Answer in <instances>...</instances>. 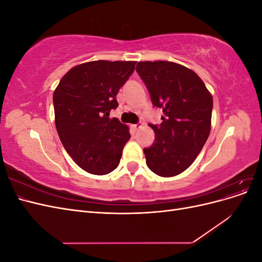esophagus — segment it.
I'll list each match as a JSON object with an SVG mask.
<instances>
[{"instance_id":"esophagus-1","label":"esophagus","mask_w":262,"mask_h":262,"mask_svg":"<svg viewBox=\"0 0 262 262\" xmlns=\"http://www.w3.org/2000/svg\"><path fill=\"white\" fill-rule=\"evenodd\" d=\"M142 128V123H138V124H133L132 125V129L134 130V131H137V130H139V129H141Z\"/></svg>"}]
</instances>
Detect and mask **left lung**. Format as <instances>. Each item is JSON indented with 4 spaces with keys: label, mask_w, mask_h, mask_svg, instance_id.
<instances>
[{
    "label": "left lung",
    "mask_w": 262,
    "mask_h": 262,
    "mask_svg": "<svg viewBox=\"0 0 262 262\" xmlns=\"http://www.w3.org/2000/svg\"><path fill=\"white\" fill-rule=\"evenodd\" d=\"M137 72L153 105L163 109L153 145L144 148L147 167L161 177L185 171L199 155L211 131L213 98L192 70L169 61H141Z\"/></svg>",
    "instance_id": "1"
}]
</instances>
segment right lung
<instances>
[{
  "label": "right lung",
  "mask_w": 262,
  "mask_h": 262,
  "mask_svg": "<svg viewBox=\"0 0 262 262\" xmlns=\"http://www.w3.org/2000/svg\"><path fill=\"white\" fill-rule=\"evenodd\" d=\"M136 61H90L73 67L53 92L54 122L68 154L85 171L106 175L116 169L130 139L129 126L109 118L117 94Z\"/></svg>",
  "instance_id": "1"
}]
</instances>
